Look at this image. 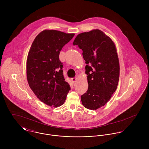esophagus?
<instances>
[{
    "label": "esophagus",
    "instance_id": "obj_1",
    "mask_svg": "<svg viewBox=\"0 0 149 149\" xmlns=\"http://www.w3.org/2000/svg\"><path fill=\"white\" fill-rule=\"evenodd\" d=\"M71 80H72V81L74 83L77 80V77H73V78H72Z\"/></svg>",
    "mask_w": 149,
    "mask_h": 149
}]
</instances>
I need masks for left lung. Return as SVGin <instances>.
<instances>
[{"instance_id": "obj_1", "label": "left lung", "mask_w": 149, "mask_h": 149, "mask_svg": "<svg viewBox=\"0 0 149 149\" xmlns=\"http://www.w3.org/2000/svg\"><path fill=\"white\" fill-rule=\"evenodd\" d=\"M83 50L88 89L81 96L89 109L104 106L115 92L120 66L116 46L109 37L99 29L79 34L73 41Z\"/></svg>"}]
</instances>
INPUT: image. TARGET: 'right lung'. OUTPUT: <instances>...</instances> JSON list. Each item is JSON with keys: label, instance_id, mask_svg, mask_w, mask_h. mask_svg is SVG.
<instances>
[{"label": "right lung", "instance_id": "obj_1", "mask_svg": "<svg viewBox=\"0 0 149 149\" xmlns=\"http://www.w3.org/2000/svg\"><path fill=\"white\" fill-rule=\"evenodd\" d=\"M74 34L45 30L34 39L26 62L27 80L30 88L43 103L62 106L70 88L63 76L60 52Z\"/></svg>", "mask_w": 149, "mask_h": 149}]
</instances>
